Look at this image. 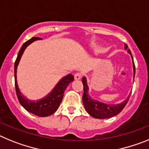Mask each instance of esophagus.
Here are the masks:
<instances>
[{"instance_id":"obj_1","label":"esophagus","mask_w":149,"mask_h":149,"mask_svg":"<svg viewBox=\"0 0 149 149\" xmlns=\"http://www.w3.org/2000/svg\"><path fill=\"white\" fill-rule=\"evenodd\" d=\"M82 77V73H76L74 75L75 79H79Z\"/></svg>"}]
</instances>
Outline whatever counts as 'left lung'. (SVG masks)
Here are the masks:
<instances>
[{
  "mask_svg": "<svg viewBox=\"0 0 149 149\" xmlns=\"http://www.w3.org/2000/svg\"><path fill=\"white\" fill-rule=\"evenodd\" d=\"M125 49H127V52L131 54V52L129 49H127V46L125 45ZM133 58V57H132ZM134 76H135V65L134 62ZM82 84H83V90L84 93L82 95V101H83L84 107H85V110L87 111L88 113L95 118H99V119H103V118H108L113 117L116 116L118 113L122 111V109L125 108L126 104L129 100L128 97L125 100V101L122 102L119 104H115V105H110V104H106V103H101L97 100H94L88 96V88L87 83H86V79L85 77H83L82 79Z\"/></svg>",
  "mask_w": 149,
  "mask_h": 149,
  "instance_id": "8db88e82",
  "label": "left lung"
}]
</instances>
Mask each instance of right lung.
Here are the masks:
<instances>
[{"label": "right lung", "mask_w": 149, "mask_h": 149, "mask_svg": "<svg viewBox=\"0 0 149 149\" xmlns=\"http://www.w3.org/2000/svg\"><path fill=\"white\" fill-rule=\"evenodd\" d=\"M40 38L39 37H32L29 40L26 41L21 47L19 53H18L17 58L15 61L14 64V73H15V92L17 95L18 100L19 103L23 107H24L27 111L29 112L34 114L36 116H40V117H46L48 116H50L53 114L55 111L58 109L61 102L63 97H64V92L65 91L67 85H69L70 82L73 81L74 77L72 74H68L67 76H64V78L60 80V82L57 84L55 88L53 89L50 94H49L46 97L42 98L41 100H39L37 101H31L30 100H28L24 97L23 95H22L19 90L17 85V81H16V69L17 66L19 64V60L21 57L22 55L25 48L33 42V41L40 40Z\"/></svg>", "instance_id": "right-lung-1"}]
</instances>
